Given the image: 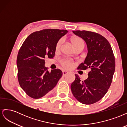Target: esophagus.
Returning a JSON list of instances; mask_svg holds the SVG:
<instances>
[{
  "instance_id": "34e87169",
  "label": "esophagus",
  "mask_w": 127,
  "mask_h": 127,
  "mask_svg": "<svg viewBox=\"0 0 127 127\" xmlns=\"http://www.w3.org/2000/svg\"><path fill=\"white\" fill-rule=\"evenodd\" d=\"M69 74V72L68 71H66V70H64L63 71V76H64H64H66L67 75H68Z\"/></svg>"
}]
</instances>
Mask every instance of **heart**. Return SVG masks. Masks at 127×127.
Listing matches in <instances>:
<instances>
[{
    "mask_svg": "<svg viewBox=\"0 0 127 127\" xmlns=\"http://www.w3.org/2000/svg\"><path fill=\"white\" fill-rule=\"evenodd\" d=\"M71 42L73 44L75 48L78 50L80 49H83L85 47V43H84V41L81 38L77 36H73L71 37L70 39ZM63 39H60L57 42L55 46V50L56 52L59 51L62 47L63 44ZM61 64L63 66L67 69L71 68L74 65V63L70 59H64L61 61Z\"/></svg>",
    "mask_w": 127,
    "mask_h": 127,
    "instance_id": "1",
    "label": "heart"
}]
</instances>
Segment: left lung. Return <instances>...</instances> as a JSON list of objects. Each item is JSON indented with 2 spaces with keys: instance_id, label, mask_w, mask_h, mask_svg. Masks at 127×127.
<instances>
[{
  "instance_id": "8db88e82",
  "label": "left lung",
  "mask_w": 127,
  "mask_h": 127,
  "mask_svg": "<svg viewBox=\"0 0 127 127\" xmlns=\"http://www.w3.org/2000/svg\"><path fill=\"white\" fill-rule=\"evenodd\" d=\"M72 32L82 38L87 47V56L78 69L90 68L91 71L88 78L82 82L75 75L71 90L79 102L92 104L100 100L109 90L116 67L114 56L109 41L100 34L87 31Z\"/></svg>"
}]
</instances>
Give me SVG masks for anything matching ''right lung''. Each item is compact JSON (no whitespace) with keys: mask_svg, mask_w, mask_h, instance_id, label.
<instances>
[{"mask_svg":"<svg viewBox=\"0 0 127 127\" xmlns=\"http://www.w3.org/2000/svg\"><path fill=\"white\" fill-rule=\"evenodd\" d=\"M67 32L66 30H43L30 34L23 43L17 58V76L20 86L30 97L44 96L62 76L58 69L48 70L44 58L55 56L57 42Z\"/></svg>","mask_w":127,"mask_h":127,"instance_id":"right-lung-1","label":"right lung"}]
</instances>
